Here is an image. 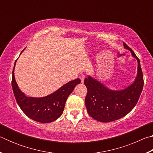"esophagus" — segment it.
Listing matches in <instances>:
<instances>
[{"mask_svg":"<svg viewBox=\"0 0 153 153\" xmlns=\"http://www.w3.org/2000/svg\"><path fill=\"white\" fill-rule=\"evenodd\" d=\"M85 77H86V76H85V75H84V74H82L80 75V76H79V78H80V79H81V82H83L84 81Z\"/></svg>","mask_w":153,"mask_h":153,"instance_id":"34e87169","label":"esophagus"}]
</instances>
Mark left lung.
I'll return each instance as SVG.
<instances>
[{
	"instance_id": "1",
	"label": "left lung",
	"mask_w": 153,
	"mask_h": 153,
	"mask_svg": "<svg viewBox=\"0 0 153 153\" xmlns=\"http://www.w3.org/2000/svg\"><path fill=\"white\" fill-rule=\"evenodd\" d=\"M123 46L138 61V74L133 84L123 90H112L90 76L84 79L88 90L85 98L87 111L98 121L111 122L126 115L137 104L143 89V74L139 59L124 42Z\"/></svg>"
}]
</instances>
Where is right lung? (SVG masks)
I'll use <instances>...</instances> for the list:
<instances>
[{
  "label": "right lung",
  "mask_w": 153,
  "mask_h": 153,
  "mask_svg": "<svg viewBox=\"0 0 153 153\" xmlns=\"http://www.w3.org/2000/svg\"><path fill=\"white\" fill-rule=\"evenodd\" d=\"M24 49L22 51V53ZM12 72V88L18 105L28 117L38 122H53L61 117L69 94L81 80L77 78L67 83L55 92L45 97H27L21 91L15 79L14 69Z\"/></svg>",
  "instance_id": "1"
}]
</instances>
